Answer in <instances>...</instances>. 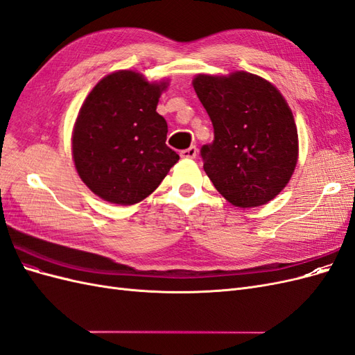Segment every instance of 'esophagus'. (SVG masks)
<instances>
[{
  "label": "esophagus",
  "instance_id": "obj_1",
  "mask_svg": "<svg viewBox=\"0 0 355 355\" xmlns=\"http://www.w3.org/2000/svg\"><path fill=\"white\" fill-rule=\"evenodd\" d=\"M196 155H197V148L196 146H189L188 149L180 151V157L185 158V159H192V158H196Z\"/></svg>",
  "mask_w": 355,
  "mask_h": 355
}]
</instances>
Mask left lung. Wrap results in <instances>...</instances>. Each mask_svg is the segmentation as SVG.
<instances>
[{"label":"left lung","mask_w":355,"mask_h":355,"mask_svg":"<svg viewBox=\"0 0 355 355\" xmlns=\"http://www.w3.org/2000/svg\"><path fill=\"white\" fill-rule=\"evenodd\" d=\"M194 90L206 108L214 141L201 148L219 194L240 209L259 207L288 184L297 164V128L272 83L245 71L197 73Z\"/></svg>","instance_id":"1"}]
</instances>
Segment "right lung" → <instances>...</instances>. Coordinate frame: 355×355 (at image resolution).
<instances>
[{"label": "right lung", "instance_id": "right-lung-1", "mask_svg": "<svg viewBox=\"0 0 355 355\" xmlns=\"http://www.w3.org/2000/svg\"><path fill=\"white\" fill-rule=\"evenodd\" d=\"M168 80L148 81L132 69L111 72L83 102L72 130L80 179L102 200L133 206L158 188L179 155L166 145L167 123L157 112Z\"/></svg>", "mask_w": 355, "mask_h": 355}]
</instances>
